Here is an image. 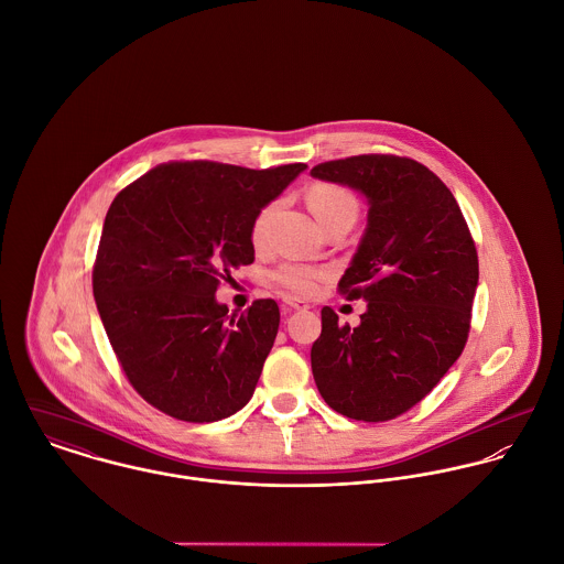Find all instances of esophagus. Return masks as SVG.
I'll list each match as a JSON object with an SVG mask.
<instances>
[{"instance_id": "34e87169", "label": "esophagus", "mask_w": 564, "mask_h": 564, "mask_svg": "<svg viewBox=\"0 0 564 564\" xmlns=\"http://www.w3.org/2000/svg\"><path fill=\"white\" fill-rule=\"evenodd\" d=\"M284 304H286V308H289V311H308V308H311L306 302H302V300H293V297H286V300H284Z\"/></svg>"}]
</instances>
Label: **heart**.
<instances>
[{
    "mask_svg": "<svg viewBox=\"0 0 564 564\" xmlns=\"http://www.w3.org/2000/svg\"><path fill=\"white\" fill-rule=\"evenodd\" d=\"M308 206L315 215V219L319 221V226H327L336 219H356V202L354 197L338 188V186H332V184H315L311 191H308ZM275 213V204L267 206L253 221V230H251V237L253 242L264 241L267 237V228H269V221ZM275 278L282 286H286L291 293H297V295H311L315 289H317V282L322 280V271L317 269H308V267H300V264H284L275 271Z\"/></svg>",
    "mask_w": 564,
    "mask_h": 564,
    "instance_id": "b5f03b06",
    "label": "heart"
}]
</instances>
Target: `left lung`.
<instances>
[{
    "label": "left lung",
    "mask_w": 564,
    "mask_h": 564,
    "mask_svg": "<svg viewBox=\"0 0 564 564\" xmlns=\"http://www.w3.org/2000/svg\"><path fill=\"white\" fill-rule=\"evenodd\" d=\"M313 177L358 191L367 228L338 286L365 300L356 327L325 306L311 349L323 400L356 421H389L421 402L465 349L478 253L452 191L423 164L354 156Z\"/></svg>",
    "instance_id": "8db88e82"
}]
</instances>
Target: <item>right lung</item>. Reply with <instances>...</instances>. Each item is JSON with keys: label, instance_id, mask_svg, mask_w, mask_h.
<instances>
[{"label": "right lung", "instance_id": "obj_1", "mask_svg": "<svg viewBox=\"0 0 564 564\" xmlns=\"http://www.w3.org/2000/svg\"><path fill=\"white\" fill-rule=\"evenodd\" d=\"M304 169L169 162L110 204L93 269L97 313L130 384L169 416L208 423L251 400L280 308L256 300L230 315L215 293L253 262L256 217Z\"/></svg>", "mask_w": 564, "mask_h": 564}]
</instances>
